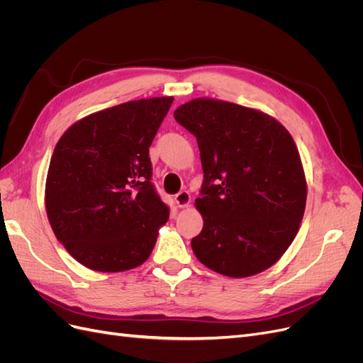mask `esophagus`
Segmentation results:
<instances>
[{
	"label": "esophagus",
	"mask_w": 363,
	"mask_h": 363,
	"mask_svg": "<svg viewBox=\"0 0 363 363\" xmlns=\"http://www.w3.org/2000/svg\"><path fill=\"white\" fill-rule=\"evenodd\" d=\"M174 200L179 207H188L191 204V194L188 191H180L174 196Z\"/></svg>",
	"instance_id": "34e87169"
}]
</instances>
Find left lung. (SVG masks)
<instances>
[{
	"instance_id": "left-lung-1",
	"label": "left lung",
	"mask_w": 363,
	"mask_h": 363,
	"mask_svg": "<svg viewBox=\"0 0 363 363\" xmlns=\"http://www.w3.org/2000/svg\"><path fill=\"white\" fill-rule=\"evenodd\" d=\"M196 138L204 180L195 206L203 230L192 250L203 265L242 279L272 267L304 215L300 152L276 118L235 103L195 98L174 112Z\"/></svg>"
}]
</instances>
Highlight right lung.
<instances>
[{"instance_id": "obj_1", "label": "right lung", "mask_w": 363, "mask_h": 363, "mask_svg": "<svg viewBox=\"0 0 363 363\" xmlns=\"http://www.w3.org/2000/svg\"><path fill=\"white\" fill-rule=\"evenodd\" d=\"M172 96L128 101L72 124L51 156L45 208L59 242L86 268L144 263L169 208L151 183L150 145Z\"/></svg>"}]
</instances>
